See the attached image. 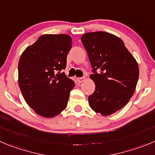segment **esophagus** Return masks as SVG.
I'll list each match as a JSON object with an SVG mask.
<instances>
[{"instance_id": "1", "label": "esophagus", "mask_w": 155, "mask_h": 155, "mask_svg": "<svg viewBox=\"0 0 155 155\" xmlns=\"http://www.w3.org/2000/svg\"><path fill=\"white\" fill-rule=\"evenodd\" d=\"M85 79H86V78H85V77H79V78H77V81L79 82V83H82V82H84Z\"/></svg>"}]
</instances>
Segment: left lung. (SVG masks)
Masks as SVG:
<instances>
[{"instance_id":"left-lung-1","label":"left lung","mask_w":155,"mask_h":155,"mask_svg":"<svg viewBox=\"0 0 155 155\" xmlns=\"http://www.w3.org/2000/svg\"><path fill=\"white\" fill-rule=\"evenodd\" d=\"M81 40L94 72L90 79L95 89L89 96V106L104 116L112 115L132 97L139 76L138 63L124 42L112 34L90 32Z\"/></svg>"}]
</instances>
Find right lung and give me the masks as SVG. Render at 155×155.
I'll return each instance as SVG.
<instances>
[{
	"label": "right lung",
	"mask_w": 155,
	"mask_h": 155,
	"mask_svg": "<svg viewBox=\"0 0 155 155\" xmlns=\"http://www.w3.org/2000/svg\"><path fill=\"white\" fill-rule=\"evenodd\" d=\"M72 43L67 34H44L21 54L19 86L26 102L40 116L53 118L67 105L75 82L60 71L66 69Z\"/></svg>",
	"instance_id": "obj_1"
}]
</instances>
